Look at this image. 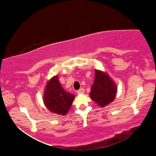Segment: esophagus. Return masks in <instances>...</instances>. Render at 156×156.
Returning a JSON list of instances; mask_svg holds the SVG:
<instances>
[{"label":"esophagus","mask_w":156,"mask_h":156,"mask_svg":"<svg viewBox=\"0 0 156 156\" xmlns=\"http://www.w3.org/2000/svg\"><path fill=\"white\" fill-rule=\"evenodd\" d=\"M84 92H85V90H84V89L81 88V89H78V90L77 91V93H78V94H83Z\"/></svg>","instance_id":"1"}]
</instances>
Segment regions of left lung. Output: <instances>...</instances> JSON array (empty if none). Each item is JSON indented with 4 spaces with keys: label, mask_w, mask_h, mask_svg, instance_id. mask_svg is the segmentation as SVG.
I'll return each mask as SVG.
<instances>
[{
    "label": "left lung",
    "mask_w": 156,
    "mask_h": 156,
    "mask_svg": "<svg viewBox=\"0 0 156 156\" xmlns=\"http://www.w3.org/2000/svg\"><path fill=\"white\" fill-rule=\"evenodd\" d=\"M116 94L117 87L108 75L96 69L94 83L91 87V98L103 107L114 101Z\"/></svg>",
    "instance_id": "obj_1"
}]
</instances>
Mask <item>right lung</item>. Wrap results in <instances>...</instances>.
I'll return each mask as SVG.
<instances>
[{"label":"right lung","instance_id":"obj_1","mask_svg":"<svg viewBox=\"0 0 156 156\" xmlns=\"http://www.w3.org/2000/svg\"><path fill=\"white\" fill-rule=\"evenodd\" d=\"M74 98V94L67 92L62 88L57 76L48 82L43 101L45 106L51 112L65 115L70 108Z\"/></svg>","mask_w":156,"mask_h":156}]
</instances>
